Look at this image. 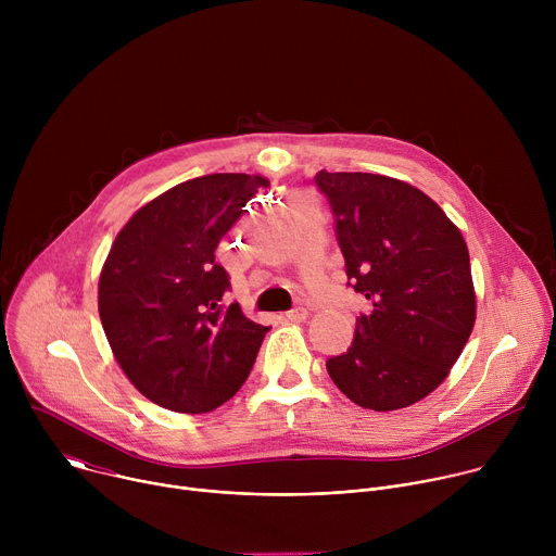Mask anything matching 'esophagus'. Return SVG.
<instances>
[{
    "mask_svg": "<svg viewBox=\"0 0 556 556\" xmlns=\"http://www.w3.org/2000/svg\"><path fill=\"white\" fill-rule=\"evenodd\" d=\"M286 316H288L290 321L301 324V321H305V319H307V307H292L290 312H286Z\"/></svg>",
    "mask_w": 556,
    "mask_h": 556,
    "instance_id": "esophagus-1",
    "label": "esophagus"
}]
</instances>
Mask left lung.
Returning <instances> with one entry per match:
<instances>
[{
    "label": "left lung",
    "mask_w": 556,
    "mask_h": 556,
    "mask_svg": "<svg viewBox=\"0 0 556 556\" xmlns=\"http://www.w3.org/2000/svg\"><path fill=\"white\" fill-rule=\"evenodd\" d=\"M314 180L337 215L348 279L374 305L328 374L363 409H405L444 382L472 332L478 301L466 242L409 182L326 169Z\"/></svg>",
    "instance_id": "8db88e82"
}]
</instances>
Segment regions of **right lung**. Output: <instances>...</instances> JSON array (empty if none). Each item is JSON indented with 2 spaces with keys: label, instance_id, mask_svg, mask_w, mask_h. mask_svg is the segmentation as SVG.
Returning a JSON list of instances; mask_svg holds the SVG:
<instances>
[{
  "label": "right lung",
  "instance_id": "add662e5",
  "mask_svg": "<svg viewBox=\"0 0 556 556\" xmlns=\"http://www.w3.org/2000/svg\"><path fill=\"white\" fill-rule=\"evenodd\" d=\"M264 176L211 174L142 204L99 277V314L116 363L151 403L206 414L240 391L268 328L224 307L215 249Z\"/></svg>",
  "mask_w": 556,
  "mask_h": 556
}]
</instances>
